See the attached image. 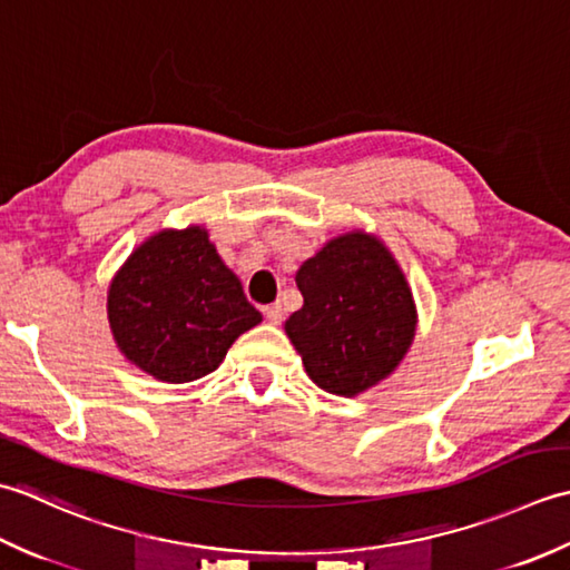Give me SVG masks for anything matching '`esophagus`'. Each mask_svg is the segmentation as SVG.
Instances as JSON below:
<instances>
[{"label": "esophagus", "mask_w": 570, "mask_h": 570, "mask_svg": "<svg viewBox=\"0 0 570 570\" xmlns=\"http://www.w3.org/2000/svg\"><path fill=\"white\" fill-rule=\"evenodd\" d=\"M263 312H265V320H268L271 324H281L283 317H285L283 302H273V305H265Z\"/></svg>", "instance_id": "1"}]
</instances>
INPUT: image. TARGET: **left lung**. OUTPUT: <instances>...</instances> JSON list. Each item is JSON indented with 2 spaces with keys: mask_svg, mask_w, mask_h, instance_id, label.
I'll return each instance as SVG.
<instances>
[{
  "mask_svg": "<svg viewBox=\"0 0 570 570\" xmlns=\"http://www.w3.org/2000/svg\"><path fill=\"white\" fill-rule=\"evenodd\" d=\"M305 305L285 332L309 379L336 396H356L386 379L415 334L411 287L374 236L330 240L295 275Z\"/></svg>",
  "mask_w": 570,
  "mask_h": 570,
  "instance_id": "8db88e82",
  "label": "left lung"
}]
</instances>
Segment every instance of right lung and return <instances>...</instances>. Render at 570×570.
I'll list each match as a JSON object with an SVG mask.
<instances>
[{"label":"right lung","instance_id":"obj_1","mask_svg":"<svg viewBox=\"0 0 570 570\" xmlns=\"http://www.w3.org/2000/svg\"><path fill=\"white\" fill-rule=\"evenodd\" d=\"M120 352L147 374L187 383L216 371L228 346L263 320L199 226L139 246L108 293Z\"/></svg>","mask_w":570,"mask_h":570}]
</instances>
